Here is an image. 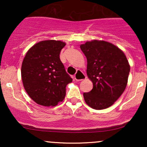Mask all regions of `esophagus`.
Returning a JSON list of instances; mask_svg holds the SVG:
<instances>
[{"label": "esophagus", "instance_id": "esophagus-1", "mask_svg": "<svg viewBox=\"0 0 147 147\" xmlns=\"http://www.w3.org/2000/svg\"><path fill=\"white\" fill-rule=\"evenodd\" d=\"M86 79V76L85 75V74L83 72L81 71V70H77V72L75 75V79L77 81H82L84 79Z\"/></svg>", "mask_w": 147, "mask_h": 147}]
</instances>
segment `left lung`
I'll return each instance as SVG.
<instances>
[{
	"label": "left lung",
	"instance_id": "left-lung-1",
	"mask_svg": "<svg viewBox=\"0 0 147 147\" xmlns=\"http://www.w3.org/2000/svg\"><path fill=\"white\" fill-rule=\"evenodd\" d=\"M80 48L87 59L88 77L93 84L90 92L84 93V100L96 110L107 109L125 90L129 61L122 50L107 41H87Z\"/></svg>",
	"mask_w": 147,
	"mask_h": 147
}]
</instances>
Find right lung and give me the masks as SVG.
<instances>
[{"instance_id":"add662e5","label":"right lung","mask_w":147,"mask_h":147,"mask_svg":"<svg viewBox=\"0 0 147 147\" xmlns=\"http://www.w3.org/2000/svg\"><path fill=\"white\" fill-rule=\"evenodd\" d=\"M61 41L46 40L30 48L23 59L21 78L30 97L36 104L55 106L65 96V87L72 79L61 61Z\"/></svg>"}]
</instances>
